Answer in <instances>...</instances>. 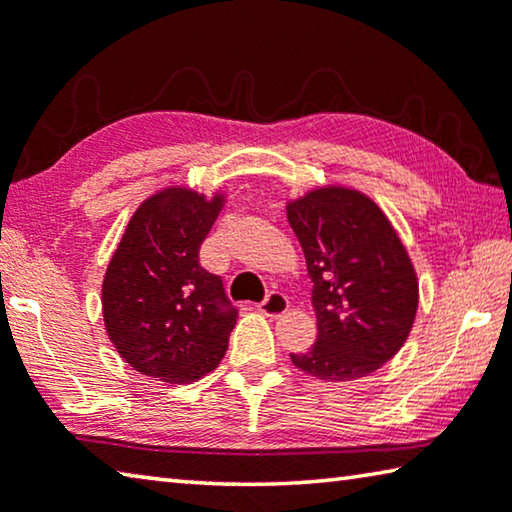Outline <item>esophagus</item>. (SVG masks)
<instances>
[{"label":"esophagus","instance_id":"obj_1","mask_svg":"<svg viewBox=\"0 0 512 512\" xmlns=\"http://www.w3.org/2000/svg\"><path fill=\"white\" fill-rule=\"evenodd\" d=\"M259 310H262V314L271 316V319H278V316H282L289 310V300L282 291H269V296L262 300Z\"/></svg>","mask_w":512,"mask_h":512}]
</instances>
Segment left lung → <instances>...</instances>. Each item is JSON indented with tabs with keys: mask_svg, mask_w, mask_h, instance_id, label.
<instances>
[{
	"mask_svg": "<svg viewBox=\"0 0 512 512\" xmlns=\"http://www.w3.org/2000/svg\"><path fill=\"white\" fill-rule=\"evenodd\" d=\"M314 282L316 342L291 353L321 380H358L392 360L415 323L419 285L392 223L360 191L326 186L287 205Z\"/></svg>",
	"mask_w": 512,
	"mask_h": 512,
	"instance_id": "obj_1",
	"label": "left lung"
}]
</instances>
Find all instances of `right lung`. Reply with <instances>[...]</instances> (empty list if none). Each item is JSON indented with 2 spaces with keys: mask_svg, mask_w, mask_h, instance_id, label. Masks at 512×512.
Returning a JSON list of instances; mask_svg holds the SVG:
<instances>
[{
  "mask_svg": "<svg viewBox=\"0 0 512 512\" xmlns=\"http://www.w3.org/2000/svg\"><path fill=\"white\" fill-rule=\"evenodd\" d=\"M223 196L154 193L136 209L102 282L107 335L129 367L170 385L214 371L237 323L223 280L200 266V246Z\"/></svg>",
  "mask_w": 512,
  "mask_h": 512,
  "instance_id": "obj_1",
  "label": "right lung"
}]
</instances>
